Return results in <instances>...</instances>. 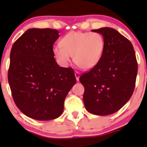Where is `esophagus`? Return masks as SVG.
<instances>
[{
	"label": "esophagus",
	"mask_w": 147,
	"mask_h": 147,
	"mask_svg": "<svg viewBox=\"0 0 147 147\" xmlns=\"http://www.w3.org/2000/svg\"><path fill=\"white\" fill-rule=\"evenodd\" d=\"M75 77H76V79H77V81H79V77H80V74H79L78 72L75 71Z\"/></svg>",
	"instance_id": "obj_1"
}]
</instances>
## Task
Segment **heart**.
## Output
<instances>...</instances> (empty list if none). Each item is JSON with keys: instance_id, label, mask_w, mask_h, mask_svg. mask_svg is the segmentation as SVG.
Wrapping results in <instances>:
<instances>
[{"instance_id": "1", "label": "heart", "mask_w": 147, "mask_h": 147, "mask_svg": "<svg viewBox=\"0 0 147 147\" xmlns=\"http://www.w3.org/2000/svg\"><path fill=\"white\" fill-rule=\"evenodd\" d=\"M61 45L52 48L54 56L61 65H65L73 56V61L79 68L90 70L95 67L102 59L105 42L97 32H70L61 40Z\"/></svg>"}]
</instances>
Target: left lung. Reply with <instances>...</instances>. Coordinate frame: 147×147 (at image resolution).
<instances>
[{
  "mask_svg": "<svg viewBox=\"0 0 147 147\" xmlns=\"http://www.w3.org/2000/svg\"><path fill=\"white\" fill-rule=\"evenodd\" d=\"M105 48L99 63L80 77L86 109L96 115H109L122 108L133 95L138 63L132 43L117 30L102 28Z\"/></svg>",
  "mask_w": 147,
  "mask_h": 147,
  "instance_id": "8db88e82",
  "label": "left lung"
}]
</instances>
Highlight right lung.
Returning <instances> with one entry per match:
<instances>
[{"label":"right lung","mask_w":147,"mask_h":147,"mask_svg":"<svg viewBox=\"0 0 147 147\" xmlns=\"http://www.w3.org/2000/svg\"><path fill=\"white\" fill-rule=\"evenodd\" d=\"M57 30L32 28L14 42L10 52L8 82L19 110L36 120L56 119L76 84L70 68L60 67L52 53Z\"/></svg>","instance_id":"obj_1"}]
</instances>
